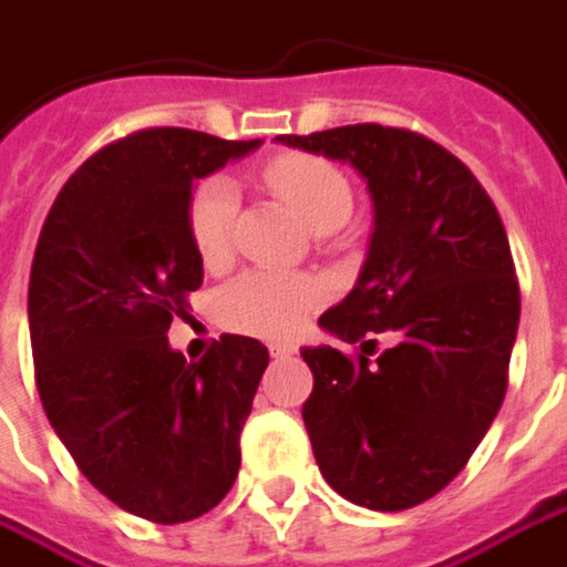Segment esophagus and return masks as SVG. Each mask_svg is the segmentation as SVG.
<instances>
[{"instance_id": "1", "label": "esophagus", "mask_w": 567, "mask_h": 567, "mask_svg": "<svg viewBox=\"0 0 567 567\" xmlns=\"http://www.w3.org/2000/svg\"><path fill=\"white\" fill-rule=\"evenodd\" d=\"M269 352H272V359H291V355H295V347H291V343H272V347H269Z\"/></svg>"}]
</instances>
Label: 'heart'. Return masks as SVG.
<instances>
[{
  "label": "heart",
  "mask_w": 567,
  "mask_h": 567,
  "mask_svg": "<svg viewBox=\"0 0 567 567\" xmlns=\"http://www.w3.org/2000/svg\"><path fill=\"white\" fill-rule=\"evenodd\" d=\"M262 179L311 227L330 217L350 215L352 192L347 176L320 156L282 153L262 169ZM234 217H237V185L230 176H212L192 192L188 234L198 256L208 266H217L230 256ZM320 301H323V285L311 276L250 269L220 291V320L230 330L279 340V337H291Z\"/></svg>",
  "instance_id": "b5f03b06"
}]
</instances>
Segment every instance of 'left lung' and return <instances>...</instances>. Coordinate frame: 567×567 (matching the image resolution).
Returning <instances> with one entry per match:
<instances>
[{"instance_id":"obj_1","label":"left lung","mask_w":567,"mask_h":567,"mask_svg":"<svg viewBox=\"0 0 567 567\" xmlns=\"http://www.w3.org/2000/svg\"><path fill=\"white\" fill-rule=\"evenodd\" d=\"M279 141L350 163L375 205L355 288L320 315L359 343L355 359L301 350L320 475L359 507L408 511L465 468L504 404L519 323L507 230L472 169L416 131L347 124ZM375 332L392 337L379 357Z\"/></svg>"}]
</instances>
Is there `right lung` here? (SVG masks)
<instances>
[{
	"label": "right lung",
	"instance_id": "add662e5",
	"mask_svg": "<svg viewBox=\"0 0 567 567\" xmlns=\"http://www.w3.org/2000/svg\"><path fill=\"white\" fill-rule=\"evenodd\" d=\"M262 141L147 127L89 156L41 227L28 330L44 414L92 487L151 523L224 501L269 350L224 333L198 362L169 350L202 256L192 185Z\"/></svg>",
	"mask_w": 567,
	"mask_h": 567
}]
</instances>
